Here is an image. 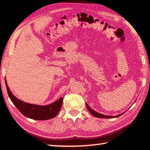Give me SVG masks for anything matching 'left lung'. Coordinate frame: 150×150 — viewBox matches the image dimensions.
I'll return each instance as SVG.
<instances>
[{
  "label": "left lung",
  "instance_id": "8db88e82",
  "mask_svg": "<svg viewBox=\"0 0 150 150\" xmlns=\"http://www.w3.org/2000/svg\"><path fill=\"white\" fill-rule=\"evenodd\" d=\"M86 107H87L88 110L90 112H91V114H92L93 115L95 116V117H99V118H114V117H119V116H120V115H122V114H123V113H122V114H120V115H115V116H109V115H103V114H99V113H98V112H97L94 111V110H92L87 104H86Z\"/></svg>",
  "mask_w": 150,
  "mask_h": 150
}]
</instances>
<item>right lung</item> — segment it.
Instances as JSON below:
<instances>
[{"mask_svg": "<svg viewBox=\"0 0 150 150\" xmlns=\"http://www.w3.org/2000/svg\"><path fill=\"white\" fill-rule=\"evenodd\" d=\"M6 89L9 97L13 104L22 114L28 118L35 120H47L56 117L60 110L63 103V98H59L57 101L48 105L41 106L29 104L19 100L13 95L8 87L7 81L5 79Z\"/></svg>", "mask_w": 150, "mask_h": 150, "instance_id": "obj_1", "label": "right lung"}]
</instances>
